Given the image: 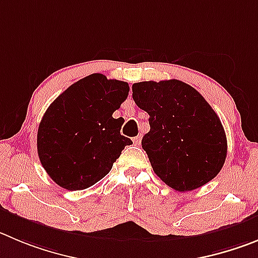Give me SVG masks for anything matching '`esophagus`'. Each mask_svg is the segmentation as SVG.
<instances>
[{
    "label": "esophagus",
    "mask_w": 258,
    "mask_h": 258,
    "mask_svg": "<svg viewBox=\"0 0 258 258\" xmlns=\"http://www.w3.org/2000/svg\"><path fill=\"white\" fill-rule=\"evenodd\" d=\"M134 144L136 146H139L141 144V136L140 135H139V136H136V137H134Z\"/></svg>",
    "instance_id": "1"
}]
</instances>
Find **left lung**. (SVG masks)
Here are the masks:
<instances>
[{"instance_id": "1", "label": "left lung", "mask_w": 258, "mask_h": 258, "mask_svg": "<svg viewBox=\"0 0 258 258\" xmlns=\"http://www.w3.org/2000/svg\"><path fill=\"white\" fill-rule=\"evenodd\" d=\"M132 98L150 117L141 145L165 184L192 191L218 175L227 158V136L196 89L174 79L143 81L132 85Z\"/></svg>"}]
</instances>
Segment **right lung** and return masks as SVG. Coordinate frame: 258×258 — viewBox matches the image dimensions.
Listing matches in <instances>:
<instances>
[{
	"mask_svg": "<svg viewBox=\"0 0 258 258\" xmlns=\"http://www.w3.org/2000/svg\"><path fill=\"white\" fill-rule=\"evenodd\" d=\"M128 84L93 74L72 84L48 107L37 135L38 156L62 188L80 191L110 172L128 137L113 113L127 99Z\"/></svg>",
	"mask_w": 258,
	"mask_h": 258,
	"instance_id": "right-lung-1",
	"label": "right lung"
}]
</instances>
